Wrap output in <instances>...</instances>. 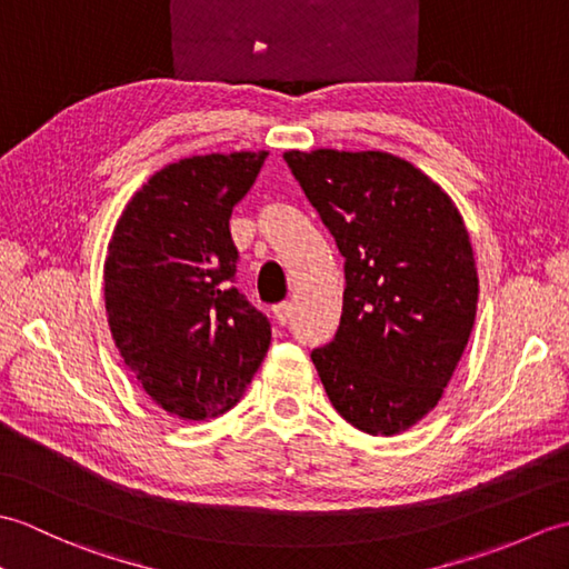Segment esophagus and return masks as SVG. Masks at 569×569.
<instances>
[{"label": "esophagus", "mask_w": 569, "mask_h": 569, "mask_svg": "<svg viewBox=\"0 0 569 569\" xmlns=\"http://www.w3.org/2000/svg\"><path fill=\"white\" fill-rule=\"evenodd\" d=\"M273 316H276V320H278V322L286 325L288 320H291V316H293V303H281V306H276V308H273Z\"/></svg>", "instance_id": "34e87169"}]
</instances>
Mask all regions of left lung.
I'll return each mask as SVG.
<instances>
[{
  "mask_svg": "<svg viewBox=\"0 0 569 569\" xmlns=\"http://www.w3.org/2000/svg\"><path fill=\"white\" fill-rule=\"evenodd\" d=\"M345 257L335 340L312 349L335 410L398 435L438 406L477 318L479 276L462 214L432 178L386 151H286Z\"/></svg>",
  "mask_w": 569,
  "mask_h": 569,
  "instance_id": "left-lung-1",
  "label": "left lung"
}]
</instances>
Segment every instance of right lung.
Listing matches in <instances>:
<instances>
[{
  "mask_svg": "<svg viewBox=\"0 0 569 569\" xmlns=\"http://www.w3.org/2000/svg\"><path fill=\"white\" fill-rule=\"evenodd\" d=\"M269 151L163 166L119 214L104 259V310L119 357L166 413L208 420L244 396L271 325L232 278L229 234Z\"/></svg>",
  "mask_w": 569,
  "mask_h": 569,
  "instance_id": "obj_1",
  "label": "right lung"
}]
</instances>
